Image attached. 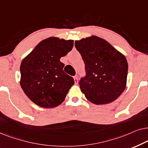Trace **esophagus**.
I'll list each match as a JSON object with an SVG mask.
<instances>
[{"mask_svg":"<svg viewBox=\"0 0 148 148\" xmlns=\"http://www.w3.org/2000/svg\"><path fill=\"white\" fill-rule=\"evenodd\" d=\"M74 81H75V83H76V84H77V83H78V76H74Z\"/></svg>","mask_w":148,"mask_h":148,"instance_id":"34e87169","label":"esophagus"}]
</instances>
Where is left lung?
<instances>
[{
	"mask_svg": "<svg viewBox=\"0 0 148 148\" xmlns=\"http://www.w3.org/2000/svg\"><path fill=\"white\" fill-rule=\"evenodd\" d=\"M85 64L86 75L79 81L81 91L91 103L115 101L125 89L128 64L125 57L109 42L92 36L75 41Z\"/></svg>",
	"mask_w": 148,
	"mask_h": 148,
	"instance_id": "1",
	"label": "left lung"
}]
</instances>
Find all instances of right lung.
I'll return each mask as SVG.
<instances>
[{"label": "right lung", "instance_id": "add662e5", "mask_svg": "<svg viewBox=\"0 0 148 148\" xmlns=\"http://www.w3.org/2000/svg\"><path fill=\"white\" fill-rule=\"evenodd\" d=\"M73 46L72 40L50 37L39 42L21 62V86L37 106L55 108L64 101L74 80L64 72V64L60 58Z\"/></svg>", "mask_w": 148, "mask_h": 148}]
</instances>
